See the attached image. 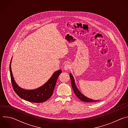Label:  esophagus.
Returning a JSON list of instances; mask_svg holds the SVG:
<instances>
[{"label":"esophagus","instance_id":"obj_1","mask_svg":"<svg viewBox=\"0 0 128 128\" xmlns=\"http://www.w3.org/2000/svg\"><path fill=\"white\" fill-rule=\"evenodd\" d=\"M71 67V65L69 63H66L65 64L64 66V69L65 70H69Z\"/></svg>","mask_w":128,"mask_h":128}]
</instances>
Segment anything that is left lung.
Returning <instances> with one entry per match:
<instances>
[{
  "label": "left lung",
  "mask_w": 128,
  "mask_h": 128,
  "mask_svg": "<svg viewBox=\"0 0 128 128\" xmlns=\"http://www.w3.org/2000/svg\"><path fill=\"white\" fill-rule=\"evenodd\" d=\"M69 76H70V78L71 83V86H72V89H73V90H74V92L75 94L76 95V96L81 101L85 102H97V101H99V100H93L92 99H90V98L86 97L84 95L80 92L77 86H76L74 78V76H73L72 75L71 73L69 74Z\"/></svg>",
  "instance_id": "obj_1"
}]
</instances>
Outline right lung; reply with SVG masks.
<instances>
[{"label": "right lung", "mask_w": 128, "mask_h": 128, "mask_svg": "<svg viewBox=\"0 0 128 128\" xmlns=\"http://www.w3.org/2000/svg\"><path fill=\"white\" fill-rule=\"evenodd\" d=\"M11 62L12 60L10 65V70L12 86L16 93L20 98L33 103H42L51 97L58 76L62 72L61 70L54 72L47 82L40 87L34 90H25L20 88L14 81L11 69Z\"/></svg>", "instance_id": "right-lung-1"}]
</instances>
